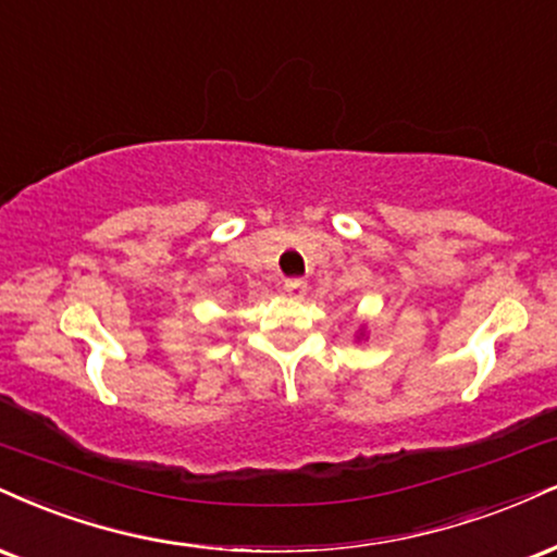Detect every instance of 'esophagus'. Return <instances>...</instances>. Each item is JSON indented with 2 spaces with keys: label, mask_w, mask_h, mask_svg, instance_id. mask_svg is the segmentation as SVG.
Segmentation results:
<instances>
[{
  "label": "esophagus",
  "mask_w": 557,
  "mask_h": 557,
  "mask_svg": "<svg viewBox=\"0 0 557 557\" xmlns=\"http://www.w3.org/2000/svg\"><path fill=\"white\" fill-rule=\"evenodd\" d=\"M306 290H308V285H306V280H300V277H290V280H285V293L290 298H296V300H300L306 296Z\"/></svg>",
  "instance_id": "34e87169"
}]
</instances>
